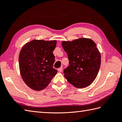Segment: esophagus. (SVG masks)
Masks as SVG:
<instances>
[{
  "mask_svg": "<svg viewBox=\"0 0 122 122\" xmlns=\"http://www.w3.org/2000/svg\"><path fill=\"white\" fill-rule=\"evenodd\" d=\"M62 70V67H60V68L58 69V71L59 72H61Z\"/></svg>",
  "mask_w": 122,
  "mask_h": 122,
  "instance_id": "1",
  "label": "esophagus"
}]
</instances>
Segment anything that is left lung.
Instances as JSON below:
<instances>
[{"instance_id":"8db88e82","label":"left lung","mask_w":122,"mask_h":122,"mask_svg":"<svg viewBox=\"0 0 122 122\" xmlns=\"http://www.w3.org/2000/svg\"><path fill=\"white\" fill-rule=\"evenodd\" d=\"M69 60L63 70L64 76L75 87L84 88L94 81L100 68L101 56L95 43L90 39L62 41Z\"/></svg>"}]
</instances>
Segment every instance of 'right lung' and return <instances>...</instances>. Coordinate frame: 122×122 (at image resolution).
Masks as SVG:
<instances>
[{"mask_svg": "<svg viewBox=\"0 0 122 122\" xmlns=\"http://www.w3.org/2000/svg\"><path fill=\"white\" fill-rule=\"evenodd\" d=\"M56 41L34 40L23 46L19 56L22 78L31 89L40 91L50 83L58 71L53 68Z\"/></svg>", "mask_w": 122, "mask_h": 122, "instance_id": "1", "label": "right lung"}]
</instances>
